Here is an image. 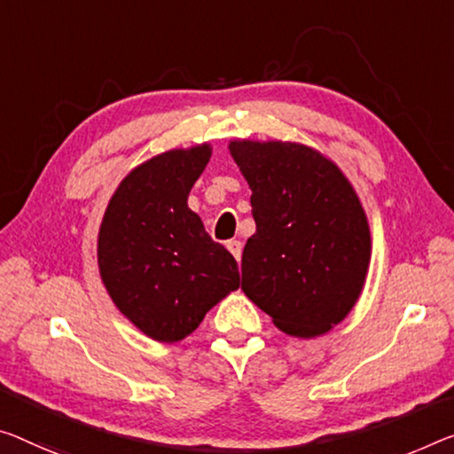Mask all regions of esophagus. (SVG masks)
<instances>
[{
  "instance_id": "esophagus-1",
  "label": "esophagus",
  "mask_w": 454,
  "mask_h": 454,
  "mask_svg": "<svg viewBox=\"0 0 454 454\" xmlns=\"http://www.w3.org/2000/svg\"><path fill=\"white\" fill-rule=\"evenodd\" d=\"M227 249L231 251V255L235 257L237 262L241 260V251H243V243L241 241H237V239H231V241H227Z\"/></svg>"
}]
</instances>
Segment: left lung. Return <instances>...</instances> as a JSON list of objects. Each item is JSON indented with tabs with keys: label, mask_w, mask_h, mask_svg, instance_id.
Masks as SVG:
<instances>
[{
	"label": "left lung",
	"mask_w": 454,
	"mask_h": 454,
	"mask_svg": "<svg viewBox=\"0 0 454 454\" xmlns=\"http://www.w3.org/2000/svg\"><path fill=\"white\" fill-rule=\"evenodd\" d=\"M251 188L255 233L241 255V290L282 333L315 339L345 320L372 262L365 208L318 150L282 139H233Z\"/></svg>",
	"instance_id": "obj_1"
}]
</instances>
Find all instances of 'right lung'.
Here are the masks:
<instances>
[{
    "mask_svg": "<svg viewBox=\"0 0 454 454\" xmlns=\"http://www.w3.org/2000/svg\"><path fill=\"white\" fill-rule=\"evenodd\" d=\"M211 144L174 148L136 166L103 215L97 263L117 310L158 343L186 339L239 288V268L188 208Z\"/></svg>",
    "mask_w": 454,
    "mask_h": 454,
    "instance_id": "1",
    "label": "right lung"
}]
</instances>
